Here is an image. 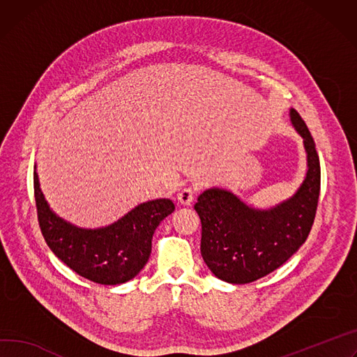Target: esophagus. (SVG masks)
I'll list each match as a JSON object with an SVG mask.
<instances>
[{"label":"esophagus","instance_id":"obj_1","mask_svg":"<svg viewBox=\"0 0 357 357\" xmlns=\"http://www.w3.org/2000/svg\"><path fill=\"white\" fill-rule=\"evenodd\" d=\"M193 198H195V189L192 188H183L178 193V202L183 206H189L193 202Z\"/></svg>","mask_w":357,"mask_h":357}]
</instances>
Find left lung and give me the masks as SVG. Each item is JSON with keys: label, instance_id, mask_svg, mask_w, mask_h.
I'll return each instance as SVG.
<instances>
[{"label": "left lung", "instance_id": "left-lung-1", "mask_svg": "<svg viewBox=\"0 0 357 357\" xmlns=\"http://www.w3.org/2000/svg\"><path fill=\"white\" fill-rule=\"evenodd\" d=\"M290 119L307 152V174L294 197L269 211H259L229 190L212 188L195 204L202 223V257L211 272L225 282L243 284L269 275L310 234L320 193V162L298 111L290 109Z\"/></svg>", "mask_w": 357, "mask_h": 357}]
</instances>
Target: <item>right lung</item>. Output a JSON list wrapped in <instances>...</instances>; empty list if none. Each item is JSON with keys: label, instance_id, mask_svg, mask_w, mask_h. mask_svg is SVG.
Masks as SVG:
<instances>
[{"label": "right lung", "instance_id": "1", "mask_svg": "<svg viewBox=\"0 0 357 357\" xmlns=\"http://www.w3.org/2000/svg\"><path fill=\"white\" fill-rule=\"evenodd\" d=\"M34 195L50 249L74 272L101 284H121L135 278L148 262L158 225L175 211L171 199H156L138 205L107 228L81 229L50 209L36 171Z\"/></svg>", "mask_w": 357, "mask_h": 357}]
</instances>
